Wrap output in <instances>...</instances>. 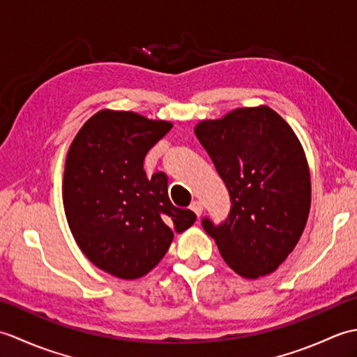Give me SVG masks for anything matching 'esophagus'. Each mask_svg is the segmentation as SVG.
<instances>
[{
  "label": "esophagus",
  "instance_id": "esophagus-1",
  "mask_svg": "<svg viewBox=\"0 0 357 357\" xmlns=\"http://www.w3.org/2000/svg\"><path fill=\"white\" fill-rule=\"evenodd\" d=\"M190 208L195 211L196 216H198V218L202 215V210H204V207H202V204H201L199 201H193V202L190 204Z\"/></svg>",
  "mask_w": 357,
  "mask_h": 357
}]
</instances>
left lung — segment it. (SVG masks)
Instances as JSON below:
<instances>
[{
    "label": "left lung",
    "mask_w": 357,
    "mask_h": 357,
    "mask_svg": "<svg viewBox=\"0 0 357 357\" xmlns=\"http://www.w3.org/2000/svg\"><path fill=\"white\" fill-rule=\"evenodd\" d=\"M230 193L229 218L202 219L229 267L247 279L270 275L305 229L312 184L291 127L267 105L236 109L195 127Z\"/></svg>",
    "instance_id": "1"
}]
</instances>
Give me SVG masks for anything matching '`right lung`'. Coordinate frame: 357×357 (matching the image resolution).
I'll list each match as a JSON object with an SVG mask.
<instances>
[{
	"label": "right lung",
	"instance_id": "right-lung-1",
	"mask_svg": "<svg viewBox=\"0 0 357 357\" xmlns=\"http://www.w3.org/2000/svg\"><path fill=\"white\" fill-rule=\"evenodd\" d=\"M172 123L101 110L75 136L66 159L63 202L75 241L98 268L136 279L155 268L173 231L196 215L174 207L165 173L147 178L144 158Z\"/></svg>",
	"mask_w": 357,
	"mask_h": 357
}]
</instances>
